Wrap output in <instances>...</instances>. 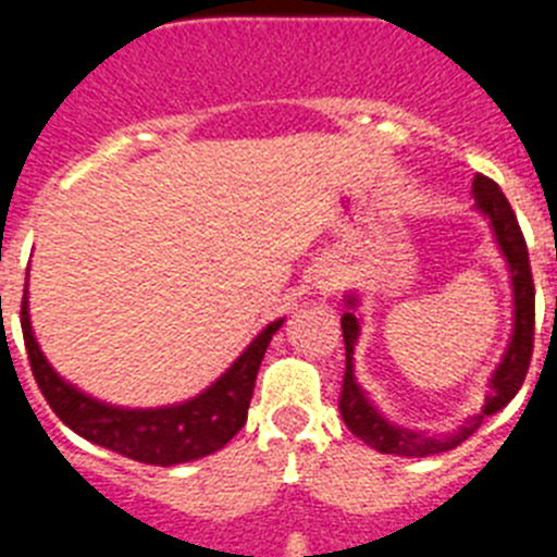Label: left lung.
<instances>
[{"label": "left lung", "mask_w": 557, "mask_h": 557, "mask_svg": "<svg viewBox=\"0 0 557 557\" xmlns=\"http://www.w3.org/2000/svg\"><path fill=\"white\" fill-rule=\"evenodd\" d=\"M471 195H474V209L491 225V234H494L496 245H499L502 259L508 262L510 289H513V332H510L508 348L502 354L499 366L491 373L485 405H482L476 416L466 418L457 430L441 432V435H430L424 430H407V426L393 424L391 418L382 416V410L373 405L368 391L359 385L357 373H354V346H357V337L362 332L357 318L359 298L354 293H346V298H343L348 312L339 321L343 323V339H346V376H343V393H339V412H343V421H346L348 430L362 444L382 451V455L430 457L455 449L466 437L474 435L476 426L485 418L499 412L502 407H508V401L519 393L521 382L528 376L535 326V289L533 273H530L528 245H524L519 220H516L508 198L502 195V189L494 181L485 178V175H474Z\"/></svg>", "instance_id": "obj_1"}]
</instances>
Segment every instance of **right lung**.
<instances>
[{"label": "right lung", "mask_w": 557, "mask_h": 557, "mask_svg": "<svg viewBox=\"0 0 557 557\" xmlns=\"http://www.w3.org/2000/svg\"><path fill=\"white\" fill-rule=\"evenodd\" d=\"M282 323L284 318H278L264 326L234 359V366L198 396L164 407H116L83 393L49 366L29 323L27 287L22 301V332L29 368L52 412L69 430L91 444L147 466H178V462L200 460L223 449L243 430L248 421L256 373Z\"/></svg>", "instance_id": "right-lung-1"}]
</instances>
